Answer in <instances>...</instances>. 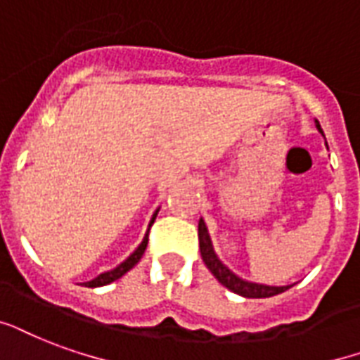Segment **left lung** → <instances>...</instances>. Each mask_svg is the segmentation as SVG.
Segmentation results:
<instances>
[{
  "label": "left lung",
  "mask_w": 360,
  "mask_h": 360,
  "mask_svg": "<svg viewBox=\"0 0 360 360\" xmlns=\"http://www.w3.org/2000/svg\"><path fill=\"white\" fill-rule=\"evenodd\" d=\"M317 129L321 131L319 123H317ZM199 248H201L202 262L207 264L210 273H212L216 279L220 281L221 285L226 286V288H229L231 292L239 294V296H245V298H269V296L285 292V290L290 288V286L256 285V283H248V281L239 279L235 273L229 271L228 267L224 266V264L216 258L214 250H212V243H210L209 231H207V226H205V221L202 220H199Z\"/></svg>",
  "instance_id": "1"
}]
</instances>
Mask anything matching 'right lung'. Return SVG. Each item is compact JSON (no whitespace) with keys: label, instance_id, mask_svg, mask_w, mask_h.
Segmentation results:
<instances>
[{"label":"right lung","instance_id":"1","mask_svg":"<svg viewBox=\"0 0 360 360\" xmlns=\"http://www.w3.org/2000/svg\"><path fill=\"white\" fill-rule=\"evenodd\" d=\"M159 210H155V214H153V218H151L150 221V228H151V224H153V220H155V216H158ZM148 235H150V229H148V233H146L144 237V241L140 243V247L134 250V252L127 258L123 264H119L115 269H112V271H106V273H100L98 277L93 281H89V283H85V286H91V288H94V286H104V285H110V283H113V281H117L119 277H123L129 269H132V267L136 266L140 262V258H142V254H144L146 247H148Z\"/></svg>","mask_w":360,"mask_h":360}]
</instances>
